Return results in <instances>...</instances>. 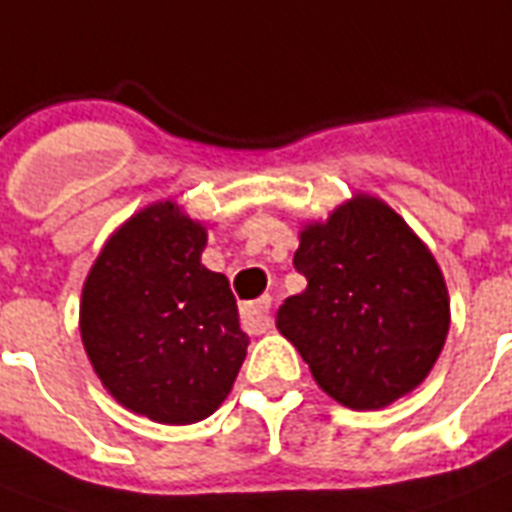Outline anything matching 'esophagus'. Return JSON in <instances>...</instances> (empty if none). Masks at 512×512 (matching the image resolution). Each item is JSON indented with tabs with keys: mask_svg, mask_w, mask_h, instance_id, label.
Instances as JSON below:
<instances>
[{
	"mask_svg": "<svg viewBox=\"0 0 512 512\" xmlns=\"http://www.w3.org/2000/svg\"><path fill=\"white\" fill-rule=\"evenodd\" d=\"M269 312H272V298H259V301H251V304L243 306V322L248 327H253V330H259V333H264V330H269L272 327V317H269Z\"/></svg>",
	"mask_w": 512,
	"mask_h": 512,
	"instance_id": "obj_1",
	"label": "esophagus"
}]
</instances>
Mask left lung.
Segmentation results:
<instances>
[{
    "label": "left lung",
    "instance_id": "8db88e82",
    "mask_svg": "<svg viewBox=\"0 0 512 512\" xmlns=\"http://www.w3.org/2000/svg\"><path fill=\"white\" fill-rule=\"evenodd\" d=\"M306 290L285 298L277 330L327 396L380 410L428 378L449 333L439 261L386 200L357 192L298 232Z\"/></svg>",
    "mask_w": 512,
    "mask_h": 512
}]
</instances>
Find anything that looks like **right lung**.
<instances>
[{
	"label": "right lung",
	"mask_w": 512,
	"mask_h": 512,
	"mask_svg": "<svg viewBox=\"0 0 512 512\" xmlns=\"http://www.w3.org/2000/svg\"><path fill=\"white\" fill-rule=\"evenodd\" d=\"M206 240V224L155 200L105 240L81 290V343L97 378L153 423L214 415L248 351L230 282L200 264Z\"/></svg>",
	"instance_id": "1"
}]
</instances>
